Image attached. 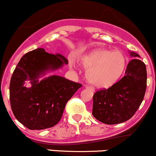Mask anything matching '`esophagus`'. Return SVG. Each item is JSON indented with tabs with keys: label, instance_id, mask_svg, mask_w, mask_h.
<instances>
[{
	"label": "esophagus",
	"instance_id": "obj_1",
	"mask_svg": "<svg viewBox=\"0 0 156 156\" xmlns=\"http://www.w3.org/2000/svg\"><path fill=\"white\" fill-rule=\"evenodd\" d=\"M86 88H87V89H89V90H90L92 92H94V90H94L93 87H91V86H87Z\"/></svg>",
	"mask_w": 156,
	"mask_h": 156
}]
</instances>
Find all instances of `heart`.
<instances>
[{
    "mask_svg": "<svg viewBox=\"0 0 156 156\" xmlns=\"http://www.w3.org/2000/svg\"><path fill=\"white\" fill-rule=\"evenodd\" d=\"M81 63L87 69V78L90 83L99 87H107L123 75L127 60L119 51L98 49L83 55Z\"/></svg>",
    "mask_w": 156,
    "mask_h": 156,
    "instance_id": "b5f03b06",
    "label": "heart"
}]
</instances>
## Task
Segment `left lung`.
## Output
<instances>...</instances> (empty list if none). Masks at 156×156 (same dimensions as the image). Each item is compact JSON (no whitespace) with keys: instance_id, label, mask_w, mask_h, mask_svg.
I'll return each mask as SVG.
<instances>
[{"instance_id":"8db88e82","label":"left lung","mask_w":156,"mask_h":156,"mask_svg":"<svg viewBox=\"0 0 156 156\" xmlns=\"http://www.w3.org/2000/svg\"><path fill=\"white\" fill-rule=\"evenodd\" d=\"M131 60L125 75L108 89L98 90L93 95L92 115L106 124H116L130 119L139 108L147 89L146 65L130 52Z\"/></svg>"}]
</instances>
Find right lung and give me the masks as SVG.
<instances>
[{
    "label": "right lung",
    "instance_id": "right-lung-1",
    "mask_svg": "<svg viewBox=\"0 0 156 156\" xmlns=\"http://www.w3.org/2000/svg\"><path fill=\"white\" fill-rule=\"evenodd\" d=\"M68 60L43 48L26 53L13 72L9 84L11 108L16 119L30 129H44L59 122L68 101L81 83L52 75L41 81L47 70L61 68Z\"/></svg>",
    "mask_w": 156,
    "mask_h": 156
}]
</instances>
